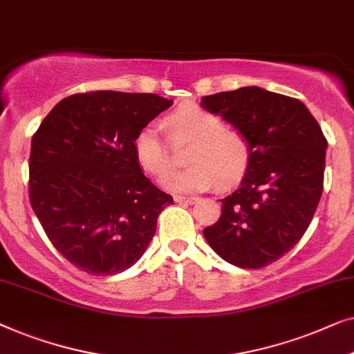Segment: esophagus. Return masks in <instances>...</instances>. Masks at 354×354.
I'll return each mask as SVG.
<instances>
[{"mask_svg":"<svg viewBox=\"0 0 354 354\" xmlns=\"http://www.w3.org/2000/svg\"><path fill=\"white\" fill-rule=\"evenodd\" d=\"M175 202H178V203H189V205H191V203H194V202H197V197H189V196H175Z\"/></svg>","mask_w":354,"mask_h":354,"instance_id":"1","label":"esophagus"}]
</instances>
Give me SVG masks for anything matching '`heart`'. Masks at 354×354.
I'll return each mask as SVG.
<instances>
[{"instance_id":"obj_1","label":"heart","mask_w":354,"mask_h":354,"mask_svg":"<svg viewBox=\"0 0 354 354\" xmlns=\"http://www.w3.org/2000/svg\"><path fill=\"white\" fill-rule=\"evenodd\" d=\"M173 144L189 142L181 170L168 171L162 184L170 191H205L216 183L226 189L245 176L252 146L241 131L226 127L225 118L198 106L179 107L167 118ZM134 158L149 175L158 176L170 167V152L156 127L139 129L133 141Z\"/></svg>"}]
</instances>
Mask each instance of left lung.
Masks as SVG:
<instances>
[{
  "label": "left lung",
  "instance_id": "obj_1",
  "mask_svg": "<svg viewBox=\"0 0 354 354\" xmlns=\"http://www.w3.org/2000/svg\"><path fill=\"white\" fill-rule=\"evenodd\" d=\"M202 107L247 136L252 163L221 198L203 236L223 260L258 270L276 261L310 226L324 187L327 139L305 104L257 86L202 97Z\"/></svg>",
  "mask_w": 354,
  "mask_h": 354
}]
</instances>
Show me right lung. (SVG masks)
Wrapping results in <instances>:
<instances>
[{"mask_svg": "<svg viewBox=\"0 0 354 354\" xmlns=\"http://www.w3.org/2000/svg\"><path fill=\"white\" fill-rule=\"evenodd\" d=\"M171 104L152 93H77L35 131L30 205L56 250L78 270L118 274L146 252L173 197L144 176L133 141Z\"/></svg>", "mask_w": 354, "mask_h": 354, "instance_id": "obj_1", "label": "right lung"}]
</instances>
